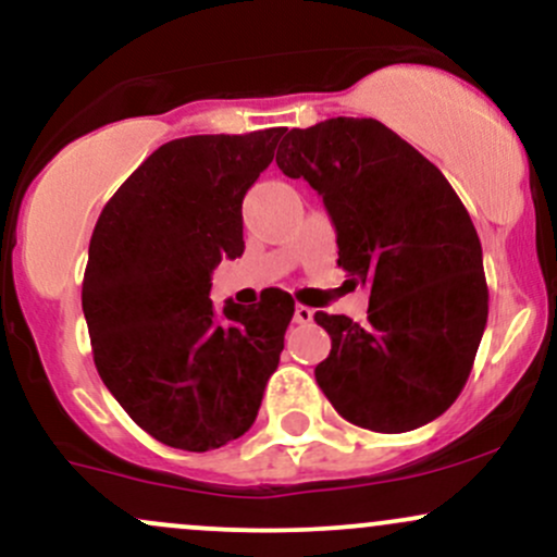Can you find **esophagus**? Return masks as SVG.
<instances>
[{"instance_id":"34e87169","label":"esophagus","mask_w":557,"mask_h":557,"mask_svg":"<svg viewBox=\"0 0 557 557\" xmlns=\"http://www.w3.org/2000/svg\"><path fill=\"white\" fill-rule=\"evenodd\" d=\"M295 321L297 323H310L312 321V310L305 308V305H297V308H295Z\"/></svg>"}]
</instances>
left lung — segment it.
I'll return each mask as SVG.
<instances>
[{
    "label": "left lung",
    "instance_id": "obj_1",
    "mask_svg": "<svg viewBox=\"0 0 557 557\" xmlns=\"http://www.w3.org/2000/svg\"><path fill=\"white\" fill-rule=\"evenodd\" d=\"M284 176L323 197L339 260L368 286V323L315 312L331 352L315 381L360 429L399 434L440 418L466 386L486 326L481 242L471 215L429 162L373 117L286 131Z\"/></svg>",
    "mask_w": 557,
    "mask_h": 557
}]
</instances>
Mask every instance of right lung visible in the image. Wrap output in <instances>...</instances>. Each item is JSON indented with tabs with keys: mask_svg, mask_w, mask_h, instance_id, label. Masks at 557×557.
<instances>
[{
	"mask_svg": "<svg viewBox=\"0 0 557 557\" xmlns=\"http://www.w3.org/2000/svg\"><path fill=\"white\" fill-rule=\"evenodd\" d=\"M286 128L186 136L154 149L94 226L84 273L94 366L168 447L208 453L258 418L295 299L212 308L210 273L245 252L242 199Z\"/></svg>",
	"mask_w": 557,
	"mask_h": 557,
	"instance_id": "1",
	"label": "right lung"
}]
</instances>
